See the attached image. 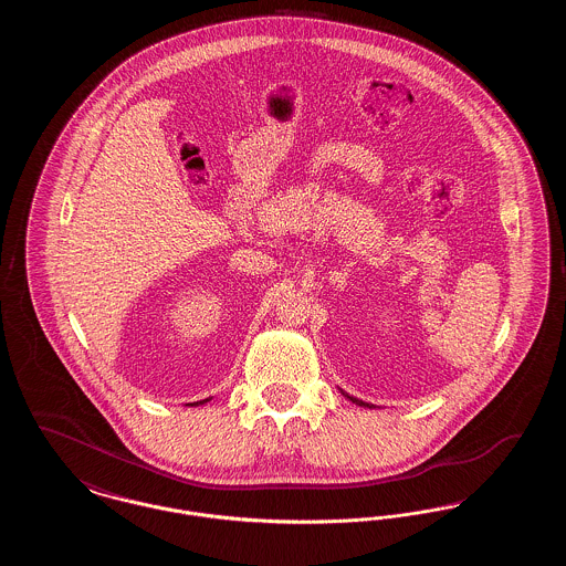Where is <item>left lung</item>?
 Returning a JSON list of instances; mask_svg holds the SVG:
<instances>
[{"mask_svg":"<svg viewBox=\"0 0 566 566\" xmlns=\"http://www.w3.org/2000/svg\"><path fill=\"white\" fill-rule=\"evenodd\" d=\"M342 395H344L346 399H350L352 403L360 405V407H369V409H371V405L365 403V401H360V399H356V397H350L346 390H342Z\"/></svg>","mask_w":566,"mask_h":566,"instance_id":"obj_1","label":"left lung"}]
</instances>
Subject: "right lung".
<instances>
[{"instance_id": "obj_1", "label": "right lung", "mask_w": 566, "mask_h": 566, "mask_svg": "<svg viewBox=\"0 0 566 566\" xmlns=\"http://www.w3.org/2000/svg\"><path fill=\"white\" fill-rule=\"evenodd\" d=\"M208 401H210V399H203V401H199V403H197V405L208 403Z\"/></svg>"}]
</instances>
